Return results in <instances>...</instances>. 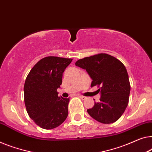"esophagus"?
<instances>
[{"label": "esophagus", "mask_w": 152, "mask_h": 152, "mask_svg": "<svg viewBox=\"0 0 152 152\" xmlns=\"http://www.w3.org/2000/svg\"><path fill=\"white\" fill-rule=\"evenodd\" d=\"M80 97L82 100H85V99H87L86 96H82V95H80Z\"/></svg>", "instance_id": "34e87169"}]
</instances>
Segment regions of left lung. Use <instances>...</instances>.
Instances as JSON below:
<instances>
[{"label":"left lung","mask_w":152,"mask_h":152,"mask_svg":"<svg viewBox=\"0 0 152 152\" xmlns=\"http://www.w3.org/2000/svg\"><path fill=\"white\" fill-rule=\"evenodd\" d=\"M75 65L86 69L92 78L91 87L96 86L100 102L87 112L103 124L116 121L128 105L130 83L127 70L120 60L110 55L99 53L77 60Z\"/></svg>","instance_id":"8db88e82"}]
</instances>
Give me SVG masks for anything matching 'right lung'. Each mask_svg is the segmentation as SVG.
Segmentation results:
<instances>
[{
	"label": "right lung",
	"instance_id": "right-lung-1",
	"mask_svg": "<svg viewBox=\"0 0 152 152\" xmlns=\"http://www.w3.org/2000/svg\"><path fill=\"white\" fill-rule=\"evenodd\" d=\"M72 59L49 56L31 70L24 86V99L29 117L41 128L58 127L69 114V98L58 96L63 72Z\"/></svg>",
	"mask_w": 152,
	"mask_h": 152
}]
</instances>
